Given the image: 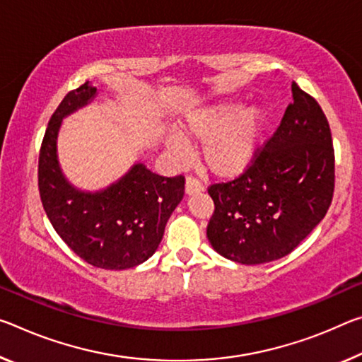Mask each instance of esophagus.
<instances>
[{"instance_id": "1", "label": "esophagus", "mask_w": 362, "mask_h": 362, "mask_svg": "<svg viewBox=\"0 0 362 362\" xmlns=\"http://www.w3.org/2000/svg\"><path fill=\"white\" fill-rule=\"evenodd\" d=\"M204 190V185L198 179L194 177H187L185 182V193L187 194H194V193H202Z\"/></svg>"}]
</instances>
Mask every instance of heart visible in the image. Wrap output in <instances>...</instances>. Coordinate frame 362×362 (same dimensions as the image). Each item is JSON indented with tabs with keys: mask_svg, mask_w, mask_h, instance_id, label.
<instances>
[{
	"mask_svg": "<svg viewBox=\"0 0 362 362\" xmlns=\"http://www.w3.org/2000/svg\"><path fill=\"white\" fill-rule=\"evenodd\" d=\"M266 114L259 106L242 109L223 101L190 114L182 125L188 140L203 143V160L212 174L237 177L248 169L259 145ZM165 146L183 154V143L174 134L165 135Z\"/></svg>",
	"mask_w": 362,
	"mask_h": 362,
	"instance_id": "heart-1",
	"label": "heart"
}]
</instances>
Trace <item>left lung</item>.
I'll return each mask as SVG.
<instances>
[{
	"label": "left lung",
	"instance_id": "8db88e82",
	"mask_svg": "<svg viewBox=\"0 0 362 362\" xmlns=\"http://www.w3.org/2000/svg\"><path fill=\"white\" fill-rule=\"evenodd\" d=\"M293 103L238 179L208 188L212 248L256 266L291 253L324 219L334 197L335 156L319 103L291 83Z\"/></svg>",
	"mask_w": 362,
	"mask_h": 362
}]
</instances>
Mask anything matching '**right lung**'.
<instances>
[{"mask_svg":"<svg viewBox=\"0 0 362 362\" xmlns=\"http://www.w3.org/2000/svg\"><path fill=\"white\" fill-rule=\"evenodd\" d=\"M85 82L69 91L45 132L38 159V188L51 226L83 261L107 271L139 266L154 255L165 223L185 192L183 175L163 177L135 163L98 192L78 190L66 179L57 158L62 119L95 100Z\"/></svg>","mask_w":362,"mask_h":362,"instance_id":"right-lung-1","label":"right lung"}]
</instances>
